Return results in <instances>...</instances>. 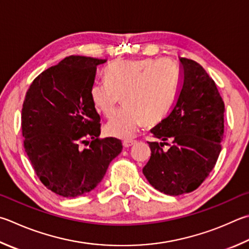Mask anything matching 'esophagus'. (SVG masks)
<instances>
[{
  "label": "esophagus",
  "mask_w": 249,
  "mask_h": 249,
  "mask_svg": "<svg viewBox=\"0 0 249 249\" xmlns=\"http://www.w3.org/2000/svg\"><path fill=\"white\" fill-rule=\"evenodd\" d=\"M135 140H124L123 142V146H124V148H129V147H132L133 144H135Z\"/></svg>",
  "instance_id": "obj_1"
}]
</instances>
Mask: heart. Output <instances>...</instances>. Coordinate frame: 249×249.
<instances>
[{
  "label": "heart",
  "mask_w": 249,
  "mask_h": 249,
  "mask_svg": "<svg viewBox=\"0 0 249 249\" xmlns=\"http://www.w3.org/2000/svg\"><path fill=\"white\" fill-rule=\"evenodd\" d=\"M106 83L93 84L90 99L99 114L115 112L121 97L125 107L107 122L111 137L130 139L143 123L155 125L163 119L178 91V75L169 61L143 58L112 63L103 71Z\"/></svg>",
  "instance_id": "1"
}]
</instances>
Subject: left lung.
Instances as JSON below:
<instances>
[{"mask_svg":"<svg viewBox=\"0 0 249 249\" xmlns=\"http://www.w3.org/2000/svg\"><path fill=\"white\" fill-rule=\"evenodd\" d=\"M180 81L171 111L150 132L172 140L168 150L148 142L151 157L142 173L151 186L170 196L191 193L214 168L224 132V103L202 66L179 58Z\"/></svg>","mask_w":249,"mask_h":249,"instance_id":"left-lung-1","label":"left lung"}]
</instances>
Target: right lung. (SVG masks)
Returning <instances> with one entry per match:
<instances>
[{"mask_svg":"<svg viewBox=\"0 0 249 249\" xmlns=\"http://www.w3.org/2000/svg\"><path fill=\"white\" fill-rule=\"evenodd\" d=\"M106 62L67 56L42 71L26 93L25 151L44 186L62 197H79L96 188L123 149L119 139L99 138L100 116L90 99L97 66Z\"/></svg>","mask_w":249,"mask_h":249,"instance_id":"1","label":"right lung"}]
</instances>
